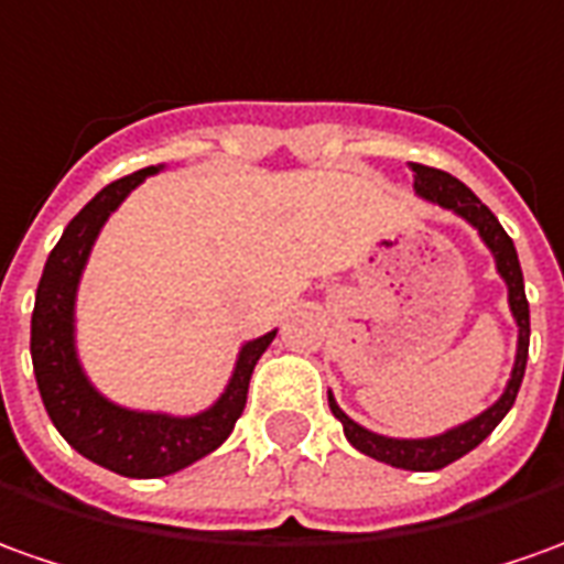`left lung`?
<instances>
[{"instance_id":"left-lung-1","label":"left lung","mask_w":564,"mask_h":564,"mask_svg":"<svg viewBox=\"0 0 564 564\" xmlns=\"http://www.w3.org/2000/svg\"><path fill=\"white\" fill-rule=\"evenodd\" d=\"M411 170L413 187H416L420 197H426V200L438 203V206L451 209V213H457L459 218H466L475 231L481 234V240L494 252V262H497L500 278L507 281L509 308H512V317L519 324V348H516V364H512V377L507 382V392L500 394L488 411L478 413L475 420H469V423H463L457 429H447L444 435H432V438H386V435H377L370 429L358 426L355 420H348L333 394H327V398H330L333 416L343 423V432H346L351 447H358L361 454L379 459V463L398 466V469L432 473V469H444L447 463H454L463 454H469L473 447H478L497 429V423L507 416L509 408L516 404V394H519V386H522L524 377V364H528L531 314H528V299H524L519 256H516V247H512V237L503 231V225L497 221V216L459 178H454L451 172L432 170V166H423V163H411Z\"/></svg>"}]
</instances>
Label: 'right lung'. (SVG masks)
I'll list each match as a JSON object with an SVG mask.
<instances>
[{
  "label": "right lung",
  "instance_id": "obj_1",
  "mask_svg": "<svg viewBox=\"0 0 564 564\" xmlns=\"http://www.w3.org/2000/svg\"><path fill=\"white\" fill-rule=\"evenodd\" d=\"M160 166L138 170L98 191L64 228L48 262L42 268L33 324H30V355L40 386L42 404L55 429L73 451L126 478H160L185 469L231 435L237 416L247 408L250 377L262 351L271 346V330L240 348L237 367L209 411L197 416H170L120 408L107 401L83 373L73 343V302L91 243L105 228L107 216L120 206L129 191H135Z\"/></svg>",
  "mask_w": 564,
  "mask_h": 564
}]
</instances>
